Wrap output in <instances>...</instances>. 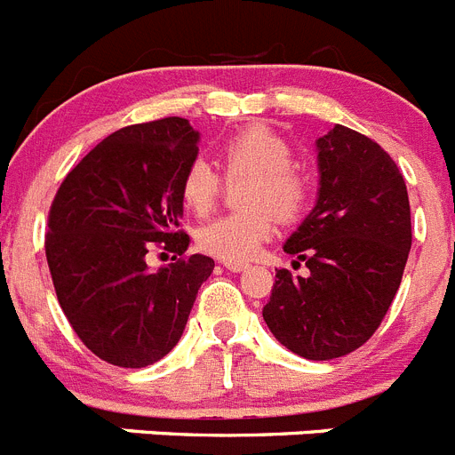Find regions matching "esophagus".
<instances>
[{
  "label": "esophagus",
  "instance_id": "obj_1",
  "mask_svg": "<svg viewBox=\"0 0 455 455\" xmlns=\"http://www.w3.org/2000/svg\"><path fill=\"white\" fill-rule=\"evenodd\" d=\"M224 267L227 269H231V272H244V269H247V263H224Z\"/></svg>",
  "mask_w": 455,
  "mask_h": 455
}]
</instances>
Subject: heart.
Instances as JSON below:
<instances>
[{"instance_id":"b5f03b06","label":"heart","mask_w":455,"mask_h":455,"mask_svg":"<svg viewBox=\"0 0 455 455\" xmlns=\"http://www.w3.org/2000/svg\"><path fill=\"white\" fill-rule=\"evenodd\" d=\"M227 177L249 174L243 192L244 211L227 212L197 231L202 251L228 263H247L276 228V218H299L308 202V183L292 167V147L265 129L249 126L222 145ZM220 174L206 158H195L181 177V202L188 211L206 215L220 197Z\"/></svg>"}]
</instances>
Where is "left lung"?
Here are the masks:
<instances>
[{
	"instance_id": "8db88e82",
	"label": "left lung",
	"mask_w": 455,
	"mask_h": 455,
	"mask_svg": "<svg viewBox=\"0 0 455 455\" xmlns=\"http://www.w3.org/2000/svg\"><path fill=\"white\" fill-rule=\"evenodd\" d=\"M317 199L285 240L263 319L292 354L331 360L365 345L386 317L411 251V204L399 167L374 140L335 124L317 138Z\"/></svg>"
}]
</instances>
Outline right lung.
Instances as JSON below:
<instances>
[{"label":"right lung","instance_id":"add662e5","mask_svg":"<svg viewBox=\"0 0 455 455\" xmlns=\"http://www.w3.org/2000/svg\"><path fill=\"white\" fill-rule=\"evenodd\" d=\"M183 117L124 126L69 172L49 211V272L81 342L117 367L154 365L181 339L215 260L202 253L149 269L154 243L183 256L190 237L181 177L199 154Z\"/></svg>","mask_w":455,"mask_h":455}]
</instances>
